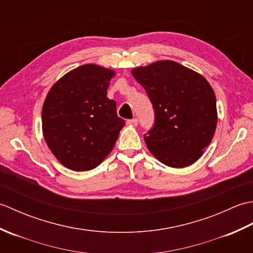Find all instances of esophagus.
Wrapping results in <instances>:
<instances>
[{
    "label": "esophagus",
    "mask_w": 253,
    "mask_h": 253,
    "mask_svg": "<svg viewBox=\"0 0 253 253\" xmlns=\"http://www.w3.org/2000/svg\"><path fill=\"white\" fill-rule=\"evenodd\" d=\"M126 124L127 125H129V126H137L138 125V121H137V118H132V120H128L127 122H126Z\"/></svg>",
    "instance_id": "34e87169"
}]
</instances>
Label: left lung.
Returning a JSON list of instances; mask_svg holds the SVG:
<instances>
[{"mask_svg":"<svg viewBox=\"0 0 253 253\" xmlns=\"http://www.w3.org/2000/svg\"><path fill=\"white\" fill-rule=\"evenodd\" d=\"M152 102L155 122L144 135L147 148L169 168L200 159L217 125L215 93L201 74L165 60L131 69Z\"/></svg>","mask_w":253,"mask_h":253,"instance_id":"1","label":"left lung"}]
</instances>
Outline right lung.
I'll list each match as a JSON object with an SVG mask.
<instances>
[{"mask_svg":"<svg viewBox=\"0 0 253 253\" xmlns=\"http://www.w3.org/2000/svg\"><path fill=\"white\" fill-rule=\"evenodd\" d=\"M115 71L85 64L52 85L42 106V132L58 162L76 170H90L111 153L125 125L116 103L107 98Z\"/></svg>","mask_w":253,"mask_h":253,"instance_id":"1","label":"right lung"}]
</instances>
